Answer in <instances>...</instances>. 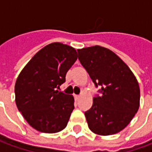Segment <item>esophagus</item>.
<instances>
[{
	"label": "esophagus",
	"mask_w": 152,
	"mask_h": 152,
	"mask_svg": "<svg viewBox=\"0 0 152 152\" xmlns=\"http://www.w3.org/2000/svg\"><path fill=\"white\" fill-rule=\"evenodd\" d=\"M79 98H80V96H79V95H75V100H78V99H79Z\"/></svg>",
	"instance_id": "34e87169"
}]
</instances>
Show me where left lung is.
Here are the masks:
<instances>
[{
    "label": "left lung",
    "instance_id": "left-lung-1",
    "mask_svg": "<svg viewBox=\"0 0 152 152\" xmlns=\"http://www.w3.org/2000/svg\"><path fill=\"white\" fill-rule=\"evenodd\" d=\"M78 60L96 87H101L85 112L89 129L111 135L128 126L138 112L140 90L136 77L117 54L100 46L77 49Z\"/></svg>",
    "mask_w": 152,
    "mask_h": 152
}]
</instances>
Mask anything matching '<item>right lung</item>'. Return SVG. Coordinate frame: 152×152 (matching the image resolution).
I'll use <instances>...</instances> for the list:
<instances>
[{"label":"right lung","mask_w":152,"mask_h":152,"mask_svg":"<svg viewBox=\"0 0 152 152\" xmlns=\"http://www.w3.org/2000/svg\"><path fill=\"white\" fill-rule=\"evenodd\" d=\"M77 59L74 48L53 43L39 51L23 69L15 83V102L30 126L48 134L66 127L75 108L74 96L56 90Z\"/></svg>","instance_id":"add662e5"}]
</instances>
